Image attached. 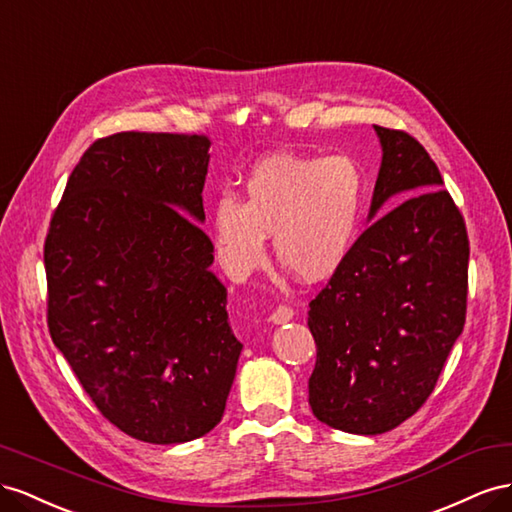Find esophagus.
<instances>
[{"label":"esophagus","instance_id":"obj_1","mask_svg":"<svg viewBox=\"0 0 512 512\" xmlns=\"http://www.w3.org/2000/svg\"><path fill=\"white\" fill-rule=\"evenodd\" d=\"M291 317H294V309H289V306H285V304L276 306V309L270 313L272 324H285V321H289Z\"/></svg>","mask_w":512,"mask_h":512}]
</instances>
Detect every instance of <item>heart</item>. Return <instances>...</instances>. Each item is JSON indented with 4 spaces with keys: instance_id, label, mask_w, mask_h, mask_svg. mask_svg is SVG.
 Listing matches in <instances>:
<instances>
[{
    "instance_id": "b5f03b06",
    "label": "heart",
    "mask_w": 512,
    "mask_h": 512,
    "mask_svg": "<svg viewBox=\"0 0 512 512\" xmlns=\"http://www.w3.org/2000/svg\"><path fill=\"white\" fill-rule=\"evenodd\" d=\"M362 210L364 171L354 158L272 156L248 173L242 201H214L210 227L218 261L233 279L264 264L272 236L276 259L317 283L352 253Z\"/></svg>"
}]
</instances>
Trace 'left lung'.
Returning a JSON list of instances; mask_svg holds the SVG:
<instances>
[{
    "instance_id": "8db88e82",
    "label": "left lung",
    "mask_w": 512,
    "mask_h": 512,
    "mask_svg": "<svg viewBox=\"0 0 512 512\" xmlns=\"http://www.w3.org/2000/svg\"><path fill=\"white\" fill-rule=\"evenodd\" d=\"M382 143L369 221L345 264L311 300L317 345L309 403L345 433L399 427L429 399L467 309L465 221L427 150L403 130Z\"/></svg>"
}]
</instances>
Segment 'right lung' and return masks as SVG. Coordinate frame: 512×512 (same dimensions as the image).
Instances as JSON below:
<instances>
[{
  "mask_svg": "<svg viewBox=\"0 0 512 512\" xmlns=\"http://www.w3.org/2000/svg\"><path fill=\"white\" fill-rule=\"evenodd\" d=\"M208 150L178 133L94 141L45 240L55 347L100 414L150 444L210 433L242 352L199 225Z\"/></svg>",
  "mask_w": 512,
  "mask_h": 512,
  "instance_id": "add662e5",
  "label": "right lung"
}]
</instances>
